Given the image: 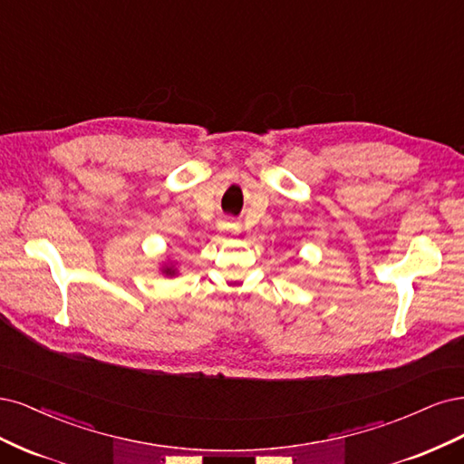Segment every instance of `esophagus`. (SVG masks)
<instances>
[{"label":"esophagus","instance_id":"34e87169","mask_svg":"<svg viewBox=\"0 0 464 464\" xmlns=\"http://www.w3.org/2000/svg\"><path fill=\"white\" fill-rule=\"evenodd\" d=\"M226 227H227V229H231V231H238V229H241V226H238V223H227Z\"/></svg>","mask_w":464,"mask_h":464}]
</instances>
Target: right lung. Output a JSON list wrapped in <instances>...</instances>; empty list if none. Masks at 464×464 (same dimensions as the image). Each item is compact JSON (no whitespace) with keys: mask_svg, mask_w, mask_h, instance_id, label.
Wrapping results in <instances>:
<instances>
[{"mask_svg":"<svg viewBox=\"0 0 464 464\" xmlns=\"http://www.w3.org/2000/svg\"><path fill=\"white\" fill-rule=\"evenodd\" d=\"M160 272H161V276H166V277H175L179 274V267L171 258H168L166 262H161Z\"/></svg>","mask_w":464,"mask_h":464,"instance_id":"1","label":"right lung"}]
</instances>
